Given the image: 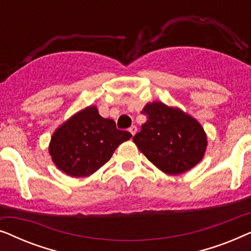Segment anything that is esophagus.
Returning <instances> with one entry per match:
<instances>
[{"instance_id":"1","label":"esophagus","mask_w":251,"mask_h":251,"mask_svg":"<svg viewBox=\"0 0 251 251\" xmlns=\"http://www.w3.org/2000/svg\"><path fill=\"white\" fill-rule=\"evenodd\" d=\"M129 131H130V133H131L132 136H135V135H136V132H137V126H130V128H129Z\"/></svg>"}]
</instances>
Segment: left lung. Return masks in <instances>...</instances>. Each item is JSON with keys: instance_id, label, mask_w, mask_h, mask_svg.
<instances>
[{"instance_id": "left-lung-1", "label": "left lung", "mask_w": 251, "mask_h": 251, "mask_svg": "<svg viewBox=\"0 0 251 251\" xmlns=\"http://www.w3.org/2000/svg\"><path fill=\"white\" fill-rule=\"evenodd\" d=\"M142 113L147 120L132 140L157 169L175 176L203 159L207 133L197 119L162 101L147 102Z\"/></svg>"}]
</instances>
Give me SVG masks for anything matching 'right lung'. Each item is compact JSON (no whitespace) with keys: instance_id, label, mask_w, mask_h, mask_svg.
I'll use <instances>...</instances> for the list:
<instances>
[{"instance_id":"right-lung-1","label":"right lung","mask_w":251,"mask_h":251,"mask_svg":"<svg viewBox=\"0 0 251 251\" xmlns=\"http://www.w3.org/2000/svg\"><path fill=\"white\" fill-rule=\"evenodd\" d=\"M131 133L116 129L112 119L99 115L90 105L66 120L54 130L49 144L51 160L67 176L80 178L96 173Z\"/></svg>"}]
</instances>
